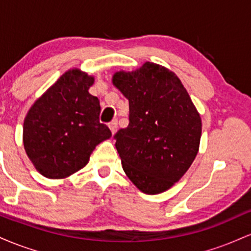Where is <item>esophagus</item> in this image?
I'll return each instance as SVG.
<instances>
[{"label":"esophagus","instance_id":"1","mask_svg":"<svg viewBox=\"0 0 251 251\" xmlns=\"http://www.w3.org/2000/svg\"><path fill=\"white\" fill-rule=\"evenodd\" d=\"M108 127H109V129H111L112 133L113 134L116 133V131L118 128V120H112V122L108 124Z\"/></svg>","mask_w":251,"mask_h":251}]
</instances>
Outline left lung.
Instances as JSON below:
<instances>
[{
    "mask_svg": "<svg viewBox=\"0 0 251 251\" xmlns=\"http://www.w3.org/2000/svg\"><path fill=\"white\" fill-rule=\"evenodd\" d=\"M113 85L128 99V126L114 135L124 171L144 194L166 191L198 153L200 113L178 76L157 63L117 72Z\"/></svg>",
    "mask_w": 251,
    "mask_h": 251,
    "instance_id": "left-lung-1",
    "label": "left lung"
}]
</instances>
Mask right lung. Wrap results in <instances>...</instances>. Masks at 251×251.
Returning <instances> with one entry per match:
<instances>
[{
  "label": "right lung",
  "mask_w": 251,
  "mask_h": 251,
  "mask_svg": "<svg viewBox=\"0 0 251 251\" xmlns=\"http://www.w3.org/2000/svg\"><path fill=\"white\" fill-rule=\"evenodd\" d=\"M93 82V76L79 70L66 72L28 111L25 153L45 177L61 179L79 171L98 144L111 138L99 122V99L88 92Z\"/></svg>",
  "instance_id": "right-lung-1"
}]
</instances>
